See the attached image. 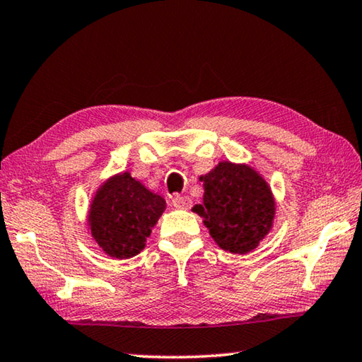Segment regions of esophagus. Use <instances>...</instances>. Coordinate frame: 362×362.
Here are the masks:
<instances>
[{"mask_svg":"<svg viewBox=\"0 0 362 362\" xmlns=\"http://www.w3.org/2000/svg\"><path fill=\"white\" fill-rule=\"evenodd\" d=\"M173 206L177 207V209H189V207H192V199H189L188 196L174 194L173 196Z\"/></svg>","mask_w":362,"mask_h":362,"instance_id":"1","label":"esophagus"}]
</instances>
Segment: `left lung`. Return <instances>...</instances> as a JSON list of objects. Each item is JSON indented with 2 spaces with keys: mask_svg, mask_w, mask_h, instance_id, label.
I'll use <instances>...</instances> for the list:
<instances>
[{
  "mask_svg": "<svg viewBox=\"0 0 362 362\" xmlns=\"http://www.w3.org/2000/svg\"><path fill=\"white\" fill-rule=\"evenodd\" d=\"M199 180L203 204L192 211L204 218L214 241L231 254L254 250L272 230L276 212L265 179L247 164L222 161Z\"/></svg>",
  "mask_w": 362,
  "mask_h": 362,
  "instance_id": "obj_1",
  "label": "left lung"
}]
</instances>
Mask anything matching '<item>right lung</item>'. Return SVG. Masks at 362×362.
<instances>
[{"label": "right lung", "instance_id": "right-lung-1", "mask_svg": "<svg viewBox=\"0 0 362 362\" xmlns=\"http://www.w3.org/2000/svg\"><path fill=\"white\" fill-rule=\"evenodd\" d=\"M164 209L163 196L150 192L129 173H122L110 177L95 192L88 225L103 252L124 260L144 250Z\"/></svg>", "mask_w": 362, "mask_h": 362}]
</instances>
